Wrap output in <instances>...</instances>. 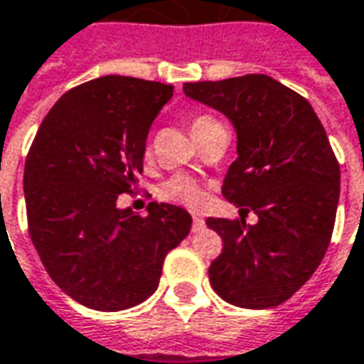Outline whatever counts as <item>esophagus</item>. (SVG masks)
Instances as JSON below:
<instances>
[{
  "label": "esophagus",
  "instance_id": "obj_1",
  "mask_svg": "<svg viewBox=\"0 0 364 364\" xmlns=\"http://www.w3.org/2000/svg\"><path fill=\"white\" fill-rule=\"evenodd\" d=\"M202 226H204V218H202L200 214H192V230L196 232Z\"/></svg>",
  "mask_w": 364,
  "mask_h": 364
}]
</instances>
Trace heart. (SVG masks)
<instances>
[{
    "mask_svg": "<svg viewBox=\"0 0 364 364\" xmlns=\"http://www.w3.org/2000/svg\"><path fill=\"white\" fill-rule=\"evenodd\" d=\"M220 122L210 116V114H194L190 118V132L194 136V140L198 142L204 134H208L212 128H218ZM160 196L168 202H178V204H186V206H198L200 202L204 200V192L200 190V186L190 176H182L176 174L170 180H166L164 184L160 186Z\"/></svg>",
    "mask_w": 364,
    "mask_h": 364,
    "instance_id": "b5f03b06",
    "label": "heart"
}]
</instances>
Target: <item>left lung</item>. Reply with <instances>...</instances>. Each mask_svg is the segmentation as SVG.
Masks as SVG:
<instances>
[{
	"label": "left lung",
	"instance_id": "left-lung-1",
	"mask_svg": "<svg viewBox=\"0 0 364 364\" xmlns=\"http://www.w3.org/2000/svg\"><path fill=\"white\" fill-rule=\"evenodd\" d=\"M184 94L228 116L238 158L222 196L245 218H206L222 252L208 268L212 289L242 309H270L318 268L335 228L341 168L313 106L264 74L190 82Z\"/></svg>",
	"mask_w": 364,
	"mask_h": 364
}]
</instances>
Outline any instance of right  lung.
I'll return each instance as SVG.
<instances>
[{"mask_svg": "<svg viewBox=\"0 0 364 364\" xmlns=\"http://www.w3.org/2000/svg\"><path fill=\"white\" fill-rule=\"evenodd\" d=\"M172 85L104 75L65 92L36 134L23 172L28 230L51 280L94 311L144 302L166 255L190 232L180 206H116L138 188L146 138Z\"/></svg>", "mask_w": 364, "mask_h": 364, "instance_id": "obj_1", "label": "right lung"}]
</instances>
